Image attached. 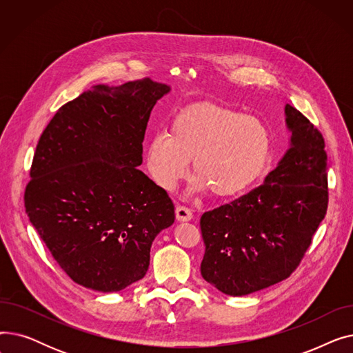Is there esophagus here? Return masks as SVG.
Returning a JSON list of instances; mask_svg holds the SVG:
<instances>
[{
    "label": "esophagus",
    "mask_w": 353,
    "mask_h": 353,
    "mask_svg": "<svg viewBox=\"0 0 353 353\" xmlns=\"http://www.w3.org/2000/svg\"><path fill=\"white\" fill-rule=\"evenodd\" d=\"M176 219L179 221H190L193 219V213L186 206H177L176 208Z\"/></svg>",
    "instance_id": "esophagus-1"
}]
</instances>
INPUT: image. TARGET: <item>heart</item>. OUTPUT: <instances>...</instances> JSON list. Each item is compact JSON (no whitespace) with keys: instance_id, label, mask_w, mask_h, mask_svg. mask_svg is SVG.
<instances>
[{"instance_id":"1","label":"heart","mask_w":353,"mask_h":353,"mask_svg":"<svg viewBox=\"0 0 353 353\" xmlns=\"http://www.w3.org/2000/svg\"><path fill=\"white\" fill-rule=\"evenodd\" d=\"M272 133L254 116L213 103L183 108L167 133L145 144V167L159 188L173 190L188 176L193 160L194 189L232 199L248 193L266 173Z\"/></svg>"}]
</instances>
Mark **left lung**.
Listing matches in <instances>:
<instances>
[{
    "label": "left lung",
    "instance_id": "obj_1",
    "mask_svg": "<svg viewBox=\"0 0 353 353\" xmlns=\"http://www.w3.org/2000/svg\"><path fill=\"white\" fill-rule=\"evenodd\" d=\"M285 117L289 148L262 186L200 219L206 246L200 272L225 294L246 296L289 277L325 219L323 137L290 104Z\"/></svg>",
    "mask_w": 353,
    "mask_h": 353
}]
</instances>
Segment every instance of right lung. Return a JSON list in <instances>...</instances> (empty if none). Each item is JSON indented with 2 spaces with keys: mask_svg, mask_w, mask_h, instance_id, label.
Listing matches in <instances>:
<instances>
[{
  "mask_svg": "<svg viewBox=\"0 0 353 353\" xmlns=\"http://www.w3.org/2000/svg\"><path fill=\"white\" fill-rule=\"evenodd\" d=\"M170 85L97 84L64 104L35 148L26 212L55 262L97 292L143 279L156 236L174 223L165 190L137 167L157 100Z\"/></svg>",
  "mask_w": 353,
  "mask_h": 353,
  "instance_id": "add662e5",
  "label": "right lung"
}]
</instances>
